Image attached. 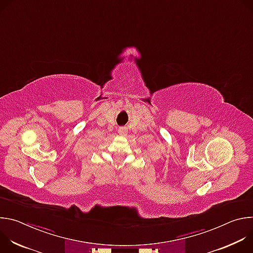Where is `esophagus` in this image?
Here are the masks:
<instances>
[{
  "instance_id": "esophagus-1",
  "label": "esophagus",
  "mask_w": 253,
  "mask_h": 253,
  "mask_svg": "<svg viewBox=\"0 0 253 253\" xmlns=\"http://www.w3.org/2000/svg\"><path fill=\"white\" fill-rule=\"evenodd\" d=\"M118 133L120 135H126L127 134V129L125 127H120L119 130H118Z\"/></svg>"
}]
</instances>
